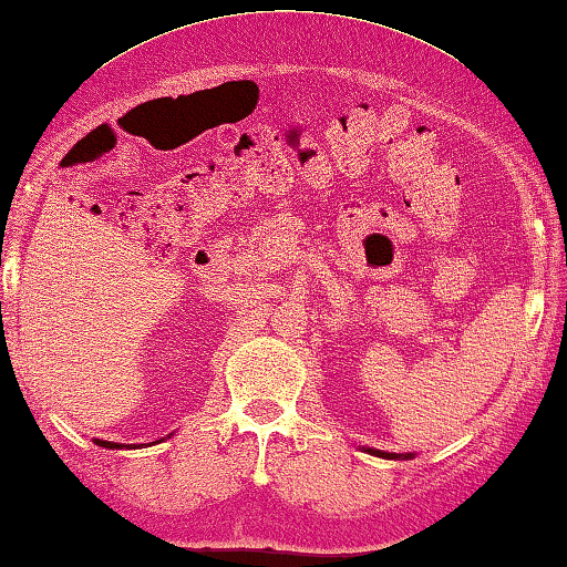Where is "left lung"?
I'll use <instances>...</instances> for the list:
<instances>
[{"label": "left lung", "instance_id": "8db88e82", "mask_svg": "<svg viewBox=\"0 0 567 567\" xmlns=\"http://www.w3.org/2000/svg\"><path fill=\"white\" fill-rule=\"evenodd\" d=\"M369 453H371V455H379V458H393V461H395V458H403V461L413 458L411 453H405V455H403V453H385V451H373V449H369Z\"/></svg>", "mask_w": 567, "mask_h": 567}]
</instances>
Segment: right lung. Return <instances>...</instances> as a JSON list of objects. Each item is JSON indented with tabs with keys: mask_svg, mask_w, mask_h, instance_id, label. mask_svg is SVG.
Instances as JSON below:
<instances>
[{
	"mask_svg": "<svg viewBox=\"0 0 567 567\" xmlns=\"http://www.w3.org/2000/svg\"><path fill=\"white\" fill-rule=\"evenodd\" d=\"M94 443H96V445H102V449H138V445H134V443H132V445H124V443H112V441H99V439H96Z\"/></svg>",
	"mask_w": 567,
	"mask_h": 567,
	"instance_id": "1",
	"label": "right lung"
}]
</instances>
